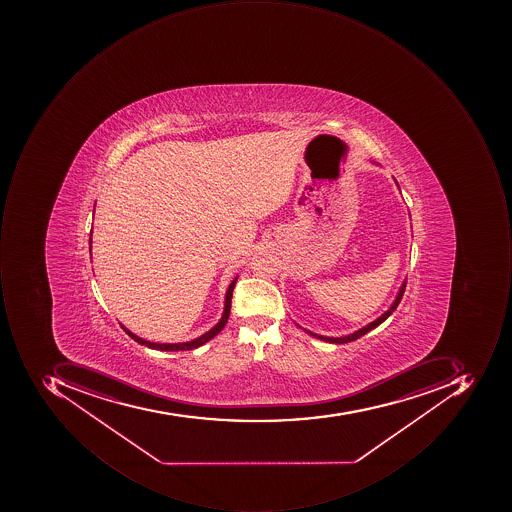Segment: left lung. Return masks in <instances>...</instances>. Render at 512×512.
Returning <instances> with one entry per match:
<instances>
[{"label":"left lung","mask_w":512,"mask_h":512,"mask_svg":"<svg viewBox=\"0 0 512 512\" xmlns=\"http://www.w3.org/2000/svg\"><path fill=\"white\" fill-rule=\"evenodd\" d=\"M406 289V281L405 283L401 284L400 292H398L397 298H395L394 303H392L391 308H389V311H386L385 314L381 315V317H378L377 320L372 321V323H369L368 326H365V328L358 329L357 332H354V334L346 335V337H323V335H317L314 334V332L306 331L309 335H312V337L320 338V340L323 341H329V343H337V345H343V343H349V341L357 340V338L363 337V335L368 334L369 331H372V329L377 328L378 324L383 323V321L386 320V318L389 317V315L392 314V312L397 309L398 304H400L401 298H403V294H405Z\"/></svg>","instance_id":"1"}]
</instances>
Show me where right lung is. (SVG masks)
<instances>
[{"mask_svg":"<svg viewBox=\"0 0 512 512\" xmlns=\"http://www.w3.org/2000/svg\"><path fill=\"white\" fill-rule=\"evenodd\" d=\"M91 243L92 237L89 238V249H91ZM235 281H237V278H235V280L229 284L228 292H226V301H224V312L221 320L215 324L211 331L206 332V334L201 335V337L195 338V340L186 341V343H152V341L143 340V338L132 334V332L129 331V329L124 328V326H121V328L124 329V332H126V334L132 338V340L137 341V343H140V345L147 346V348L157 349V351H191V349L200 348L201 345H204V343H208L209 340H212V338H214L215 335H217L218 332H220L221 329L226 326V323H228L229 314H231V300L232 292H234Z\"/></svg>","mask_w":512,"mask_h":512,"instance_id":"add662e5","label":"right lung"}]
</instances>
